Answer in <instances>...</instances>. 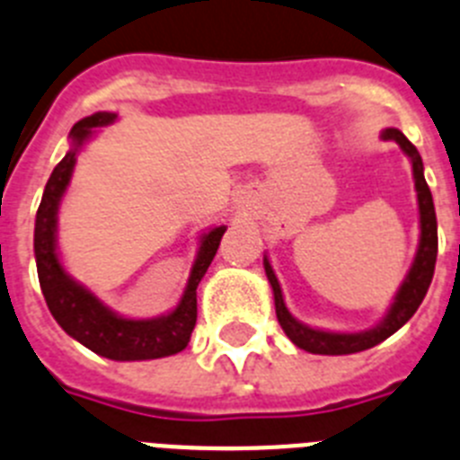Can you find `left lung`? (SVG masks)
Returning a JSON list of instances; mask_svg holds the SVG:
<instances>
[{
    "mask_svg": "<svg viewBox=\"0 0 460 460\" xmlns=\"http://www.w3.org/2000/svg\"><path fill=\"white\" fill-rule=\"evenodd\" d=\"M385 141H396L402 147V153L412 159V173H414V187H417L419 199V219H421V238H419V250L414 257L412 269L407 273L405 282L398 289L396 298L391 303L386 317L379 322L375 329L361 331V333H331V331L310 329V326L301 324L298 319L291 317L287 310L285 298H282V289L275 278L273 269H270L269 259H263V269L269 275V282L273 287L275 298V314L291 342L301 349L310 351V354H326V357H338V354H357V351L370 349V347L379 345L386 341L389 335L396 333L407 319L417 313V307L421 305L423 296L430 287V279L435 273V259H438V219H435V206L430 190L423 178V162L417 147L407 141L405 134L398 129H385L382 131Z\"/></svg>",
    "mask_w": 460,
    "mask_h": 460,
    "instance_id": "left-lung-1",
    "label": "left lung"
}]
</instances>
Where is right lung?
I'll return each instance as SVG.
<instances>
[{"mask_svg": "<svg viewBox=\"0 0 460 460\" xmlns=\"http://www.w3.org/2000/svg\"><path fill=\"white\" fill-rule=\"evenodd\" d=\"M115 113H94L90 118L78 119L71 129L74 147L64 155L50 173L43 190L41 206L37 210V226H34V254H37L39 282H41L43 298L48 310L53 313L55 322L62 326L71 338L85 345L99 357L113 361H147L178 354L187 347L191 331L197 326V287L206 275L208 266L217 252L219 241L226 226H215L201 238L199 257L191 266L187 289L173 313L157 319H125L111 313L94 294L81 287L75 279L64 273L55 250V229H58V208L64 190L71 181V171L75 164V153L87 141L94 127L113 122Z\"/></svg>", "mask_w": 460, "mask_h": 460, "instance_id": "obj_1", "label": "right lung"}]
</instances>
